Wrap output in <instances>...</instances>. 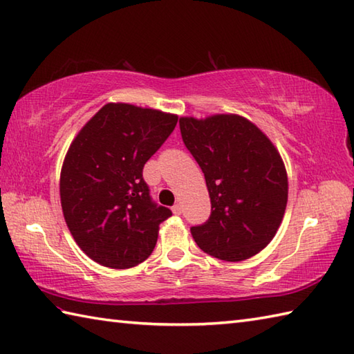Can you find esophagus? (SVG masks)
<instances>
[{
  "label": "esophagus",
  "mask_w": 354,
  "mask_h": 354,
  "mask_svg": "<svg viewBox=\"0 0 354 354\" xmlns=\"http://www.w3.org/2000/svg\"><path fill=\"white\" fill-rule=\"evenodd\" d=\"M171 212L175 213V214H181V213H183V207L179 205V204H175V205L171 207Z\"/></svg>",
  "instance_id": "obj_1"
}]
</instances>
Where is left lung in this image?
<instances>
[{
    "instance_id": "1",
    "label": "left lung",
    "mask_w": 354,
    "mask_h": 354,
    "mask_svg": "<svg viewBox=\"0 0 354 354\" xmlns=\"http://www.w3.org/2000/svg\"><path fill=\"white\" fill-rule=\"evenodd\" d=\"M187 150L209 189L212 213L190 232L199 248L223 261H244L274 238L286 212L287 171L272 141L248 120L181 118Z\"/></svg>"
}]
</instances>
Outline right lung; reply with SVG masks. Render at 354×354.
<instances>
[{
  "label": "right lung",
  "mask_w": 354,
  "mask_h": 354,
  "mask_svg": "<svg viewBox=\"0 0 354 354\" xmlns=\"http://www.w3.org/2000/svg\"><path fill=\"white\" fill-rule=\"evenodd\" d=\"M176 122L159 110L110 102L73 140L61 170V207L90 259L130 268L153 252L159 224L171 210L151 199L142 169Z\"/></svg>",
  "instance_id": "right-lung-1"
}]
</instances>
